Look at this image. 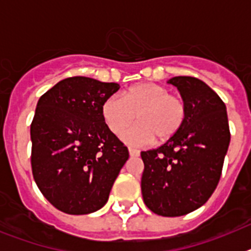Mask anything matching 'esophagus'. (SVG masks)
I'll return each mask as SVG.
<instances>
[{
  "label": "esophagus",
  "mask_w": 251,
  "mask_h": 251,
  "mask_svg": "<svg viewBox=\"0 0 251 251\" xmlns=\"http://www.w3.org/2000/svg\"><path fill=\"white\" fill-rule=\"evenodd\" d=\"M129 154H130V157H138L139 156V151L134 150V148H129Z\"/></svg>",
  "instance_id": "1"
}]
</instances>
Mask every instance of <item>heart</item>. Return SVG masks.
I'll list each match as a JSON object with an SVG mask.
<instances>
[{"label":"heart","mask_w":251,"mask_h":251,"mask_svg":"<svg viewBox=\"0 0 251 251\" xmlns=\"http://www.w3.org/2000/svg\"><path fill=\"white\" fill-rule=\"evenodd\" d=\"M122 133V139L129 146L151 145L154 139L163 143L174 138L187 117V106L181 97L171 94L166 86L141 83L123 93L104 100L101 115L112 133Z\"/></svg>","instance_id":"heart-1"}]
</instances>
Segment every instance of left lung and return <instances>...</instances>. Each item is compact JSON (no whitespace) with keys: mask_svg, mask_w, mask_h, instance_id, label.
I'll use <instances>...</instances> for the list:
<instances>
[{"mask_svg":"<svg viewBox=\"0 0 251 251\" xmlns=\"http://www.w3.org/2000/svg\"><path fill=\"white\" fill-rule=\"evenodd\" d=\"M168 83L179 90L187 117L174 138L141 152V188L151 211L176 217L201 207L214 194L230 129L225 103L207 84L194 76H175Z\"/></svg>","mask_w":251,"mask_h":251,"instance_id":"left-lung-1","label":"left lung"}]
</instances>
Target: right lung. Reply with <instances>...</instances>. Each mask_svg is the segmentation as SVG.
<instances>
[{
    "label": "right lung",
    "instance_id": "add662e5",
    "mask_svg": "<svg viewBox=\"0 0 251 251\" xmlns=\"http://www.w3.org/2000/svg\"><path fill=\"white\" fill-rule=\"evenodd\" d=\"M117 83L73 76L41 95L31 123V168L46 200L69 215L103 207L128 148L104 123L101 105Z\"/></svg>",
    "mask_w": 251,
    "mask_h": 251
}]
</instances>
